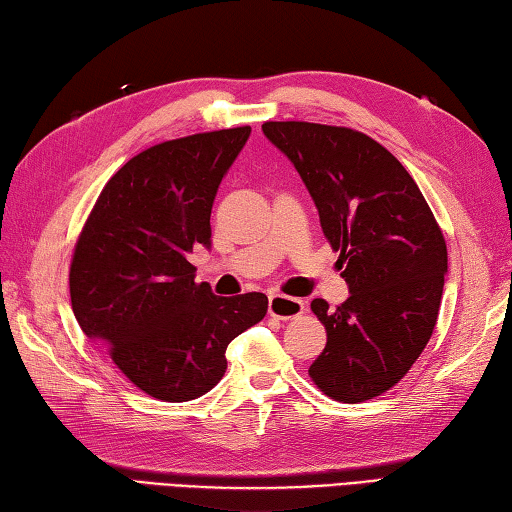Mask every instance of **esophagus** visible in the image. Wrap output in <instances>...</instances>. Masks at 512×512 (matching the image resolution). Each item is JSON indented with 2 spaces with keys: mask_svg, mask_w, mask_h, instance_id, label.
Masks as SVG:
<instances>
[{
  "mask_svg": "<svg viewBox=\"0 0 512 512\" xmlns=\"http://www.w3.org/2000/svg\"><path fill=\"white\" fill-rule=\"evenodd\" d=\"M305 311V300L291 298V296H271L269 298V314L280 320L298 318Z\"/></svg>",
  "mask_w": 512,
  "mask_h": 512,
  "instance_id": "esophagus-1",
  "label": "esophagus"
}]
</instances>
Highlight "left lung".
Masks as SVG:
<instances>
[{"instance_id": "obj_1", "label": "left lung", "mask_w": 512, "mask_h": 512, "mask_svg": "<svg viewBox=\"0 0 512 512\" xmlns=\"http://www.w3.org/2000/svg\"><path fill=\"white\" fill-rule=\"evenodd\" d=\"M263 134L314 198L349 285L336 309L311 300L327 329L311 380L338 402L371 400L404 378L435 329L448 271L442 229L404 165L367 134L307 121H267Z\"/></svg>"}]
</instances>
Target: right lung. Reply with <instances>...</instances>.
Here are the masks:
<instances>
[{"label": "right lung", "instance_id": "1", "mask_svg": "<svg viewBox=\"0 0 512 512\" xmlns=\"http://www.w3.org/2000/svg\"><path fill=\"white\" fill-rule=\"evenodd\" d=\"M252 128L165 141L99 194L70 265L72 311L132 384L163 402L212 391L225 351L267 314V296H214L187 254L212 247V205Z\"/></svg>", "mask_w": 512, "mask_h": 512}]
</instances>
